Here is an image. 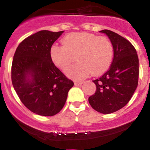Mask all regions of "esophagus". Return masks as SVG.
Segmentation results:
<instances>
[{"instance_id":"34e87169","label":"esophagus","mask_w":150,"mask_h":150,"mask_svg":"<svg viewBox=\"0 0 150 150\" xmlns=\"http://www.w3.org/2000/svg\"><path fill=\"white\" fill-rule=\"evenodd\" d=\"M82 83H83V82H82V81H76V82H74V85L76 86H80V85H82Z\"/></svg>"}]
</instances>
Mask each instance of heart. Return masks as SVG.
<instances>
[{"mask_svg": "<svg viewBox=\"0 0 150 150\" xmlns=\"http://www.w3.org/2000/svg\"><path fill=\"white\" fill-rule=\"evenodd\" d=\"M63 46L53 45L50 58L58 68L64 70L74 61L78 62L65 71L74 79H82L92 74L98 76L109 68L113 58V47L108 38L88 33H74L66 35Z\"/></svg>", "mask_w": 150, "mask_h": 150, "instance_id": "heart-1", "label": "heart"}]
</instances>
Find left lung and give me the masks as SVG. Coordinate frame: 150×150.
<instances>
[{
    "label": "left lung",
    "mask_w": 150,
    "mask_h": 150,
    "mask_svg": "<svg viewBox=\"0 0 150 150\" xmlns=\"http://www.w3.org/2000/svg\"><path fill=\"white\" fill-rule=\"evenodd\" d=\"M110 39L114 58L109 70L93 80L97 90L88 98L91 107L102 114H111L128 103L138 86L139 60L135 48L126 38L111 30L100 31Z\"/></svg>",
    "instance_id": "8db88e82"
}]
</instances>
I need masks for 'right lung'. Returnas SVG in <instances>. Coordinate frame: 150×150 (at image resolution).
Masks as SVG:
<instances>
[{
	"mask_svg": "<svg viewBox=\"0 0 150 150\" xmlns=\"http://www.w3.org/2000/svg\"><path fill=\"white\" fill-rule=\"evenodd\" d=\"M63 33L41 30L27 37L19 44L12 60L15 91L22 103L38 115L59 113L74 86L50 58V48Z\"/></svg>",
	"mask_w": 150,
	"mask_h": 150,
	"instance_id": "1",
	"label": "right lung"
}]
</instances>
